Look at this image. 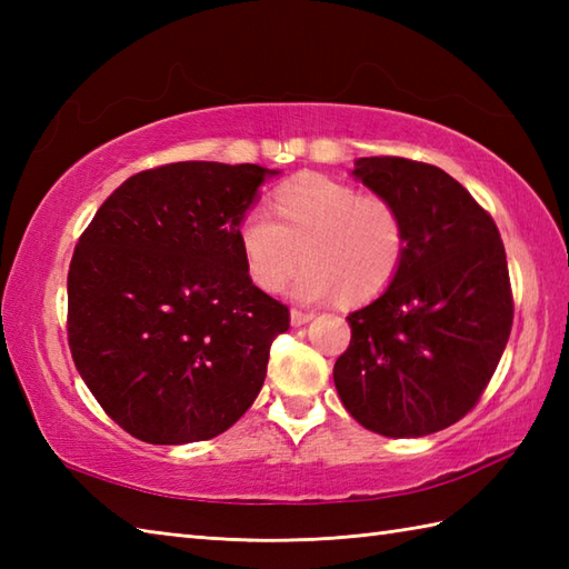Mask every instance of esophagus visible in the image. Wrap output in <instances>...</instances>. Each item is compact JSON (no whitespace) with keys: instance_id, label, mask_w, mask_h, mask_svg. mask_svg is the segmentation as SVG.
Wrapping results in <instances>:
<instances>
[{"instance_id":"1","label":"esophagus","mask_w":569,"mask_h":569,"mask_svg":"<svg viewBox=\"0 0 569 569\" xmlns=\"http://www.w3.org/2000/svg\"><path fill=\"white\" fill-rule=\"evenodd\" d=\"M310 320H312V312L298 310V308L291 310V325H293V328H300V325H306V322H310Z\"/></svg>"}]
</instances>
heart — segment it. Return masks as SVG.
I'll return each instance as SVG.
<instances>
[{"instance_id":"1","label":"heart","mask_w":569,"mask_h":569,"mask_svg":"<svg viewBox=\"0 0 569 569\" xmlns=\"http://www.w3.org/2000/svg\"><path fill=\"white\" fill-rule=\"evenodd\" d=\"M273 217L251 208L237 239L251 283L276 293L300 269L293 296L318 303L340 296L367 303L393 281L406 251V224L396 204L328 176H303L276 196Z\"/></svg>"}]
</instances>
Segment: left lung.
<instances>
[{"mask_svg":"<svg viewBox=\"0 0 569 569\" xmlns=\"http://www.w3.org/2000/svg\"><path fill=\"white\" fill-rule=\"evenodd\" d=\"M352 176L403 214L406 251L389 288L347 316L335 389L359 426L422 438L465 418L509 342L513 298L497 224L442 168L357 159Z\"/></svg>","mask_w":569,"mask_h":569,"instance_id":"1","label":"left lung"}]
</instances>
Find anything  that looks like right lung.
I'll return each mask as SVG.
<instances>
[{"mask_svg": "<svg viewBox=\"0 0 569 569\" xmlns=\"http://www.w3.org/2000/svg\"><path fill=\"white\" fill-rule=\"evenodd\" d=\"M253 163L180 161L127 178L68 271V345L119 428L151 445L210 440L259 396L288 308L251 283L237 227Z\"/></svg>", "mask_w": 569, "mask_h": 569, "instance_id": "add662e5", "label": "right lung"}]
</instances>
